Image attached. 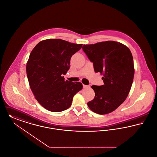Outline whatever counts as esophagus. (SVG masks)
<instances>
[{
	"mask_svg": "<svg viewBox=\"0 0 157 157\" xmlns=\"http://www.w3.org/2000/svg\"><path fill=\"white\" fill-rule=\"evenodd\" d=\"M83 88H89L90 86L89 85H83Z\"/></svg>",
	"mask_w": 157,
	"mask_h": 157,
	"instance_id": "obj_1",
	"label": "esophagus"
}]
</instances>
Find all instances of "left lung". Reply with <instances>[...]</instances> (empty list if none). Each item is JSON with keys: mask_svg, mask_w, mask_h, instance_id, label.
Instances as JSON below:
<instances>
[{"mask_svg": "<svg viewBox=\"0 0 157 157\" xmlns=\"http://www.w3.org/2000/svg\"><path fill=\"white\" fill-rule=\"evenodd\" d=\"M83 52L93 62L95 72L103 76L104 85H92L95 97L87 103L93 112L105 114L125 101L133 81V59L129 48L114 41L84 44Z\"/></svg>", "mask_w": 157, "mask_h": 157, "instance_id": "left-lung-1", "label": "left lung"}]
</instances>
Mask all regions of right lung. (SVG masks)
Listing matches in <instances>:
<instances>
[{"label": "right lung", "mask_w": 157, "mask_h": 157, "mask_svg": "<svg viewBox=\"0 0 157 157\" xmlns=\"http://www.w3.org/2000/svg\"><path fill=\"white\" fill-rule=\"evenodd\" d=\"M82 44L61 39H47L38 43L31 51L27 63L29 86L36 99L47 110L60 112L69 108L74 95L82 84L65 80L72 56Z\"/></svg>", "instance_id": "obj_1"}]
</instances>
